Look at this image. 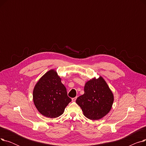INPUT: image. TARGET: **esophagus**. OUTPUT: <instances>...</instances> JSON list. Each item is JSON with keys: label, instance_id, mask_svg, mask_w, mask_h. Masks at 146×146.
Listing matches in <instances>:
<instances>
[{"label": "esophagus", "instance_id": "1", "mask_svg": "<svg viewBox=\"0 0 146 146\" xmlns=\"http://www.w3.org/2000/svg\"><path fill=\"white\" fill-rule=\"evenodd\" d=\"M76 99H77V97H75V98H72V101H73V102H75L76 100Z\"/></svg>", "mask_w": 146, "mask_h": 146}]
</instances>
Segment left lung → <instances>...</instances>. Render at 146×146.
Instances as JSON below:
<instances>
[{"mask_svg": "<svg viewBox=\"0 0 146 146\" xmlns=\"http://www.w3.org/2000/svg\"><path fill=\"white\" fill-rule=\"evenodd\" d=\"M83 95L76 99L83 115L91 120L102 118L111 111L114 98L112 92L101 76L86 82Z\"/></svg>", "mask_w": 146, "mask_h": 146, "instance_id": "obj_1", "label": "left lung"}]
</instances>
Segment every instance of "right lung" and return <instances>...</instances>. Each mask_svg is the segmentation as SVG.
Wrapping results in <instances>:
<instances>
[{"label":"right lung","instance_id":"right-lung-1","mask_svg":"<svg viewBox=\"0 0 146 146\" xmlns=\"http://www.w3.org/2000/svg\"><path fill=\"white\" fill-rule=\"evenodd\" d=\"M55 69H51L38 80L33 89V101L41 114L50 118L62 115L72 101Z\"/></svg>","mask_w":146,"mask_h":146}]
</instances>
